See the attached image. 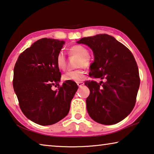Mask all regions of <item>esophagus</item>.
Wrapping results in <instances>:
<instances>
[{"label": "esophagus", "mask_w": 154, "mask_h": 154, "mask_svg": "<svg viewBox=\"0 0 154 154\" xmlns=\"http://www.w3.org/2000/svg\"><path fill=\"white\" fill-rule=\"evenodd\" d=\"M84 82H77V85H78V86H79V87H81L82 86H83V85H84Z\"/></svg>", "instance_id": "obj_1"}]
</instances>
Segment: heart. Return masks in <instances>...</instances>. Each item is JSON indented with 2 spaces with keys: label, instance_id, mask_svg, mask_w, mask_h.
I'll list each match as a JSON object with an SVG mask.
<instances>
[{
  "label": "heart",
  "instance_id": "obj_1",
  "mask_svg": "<svg viewBox=\"0 0 154 154\" xmlns=\"http://www.w3.org/2000/svg\"><path fill=\"white\" fill-rule=\"evenodd\" d=\"M68 52L70 55L79 57L77 60L76 67H87L90 65L89 52L86 47L82 45H74L68 49ZM56 65L58 69L64 70L66 67V58L62 52L58 53L56 57ZM85 71L82 68L72 71H68L63 75V79L65 81L79 82L84 79Z\"/></svg>",
  "mask_w": 154,
  "mask_h": 154
}]
</instances>
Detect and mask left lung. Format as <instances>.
I'll list each match as a JSON object with an SVG mask.
<instances>
[{"mask_svg":"<svg viewBox=\"0 0 154 154\" xmlns=\"http://www.w3.org/2000/svg\"><path fill=\"white\" fill-rule=\"evenodd\" d=\"M93 50L94 61L85 85L90 90L87 109L92 119L103 125H113L124 119L134 107L140 85L138 68L130 50L115 37L100 34L77 42Z\"/></svg>","mask_w":154,"mask_h":154,"instance_id":"left-lung-1","label":"left lung"}]
</instances>
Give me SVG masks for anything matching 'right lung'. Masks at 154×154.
I'll use <instances>...</instances> for the list:
<instances>
[{
    "instance_id": "obj_1",
    "label": "right lung",
    "mask_w": 154,
    "mask_h": 154,
    "mask_svg": "<svg viewBox=\"0 0 154 154\" xmlns=\"http://www.w3.org/2000/svg\"><path fill=\"white\" fill-rule=\"evenodd\" d=\"M63 44L58 39L37 40L20 54L15 65L13 86L20 109L39 125H52L63 119L79 88L74 81L59 85L61 74L56 57ZM52 86L58 90H52Z\"/></svg>"
}]
</instances>
